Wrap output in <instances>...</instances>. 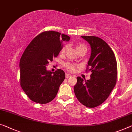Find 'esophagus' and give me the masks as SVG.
I'll return each instance as SVG.
<instances>
[{"mask_svg":"<svg viewBox=\"0 0 132 132\" xmlns=\"http://www.w3.org/2000/svg\"><path fill=\"white\" fill-rule=\"evenodd\" d=\"M71 76H72L71 75H70V74H65V77H66L67 78H70V77H71Z\"/></svg>","mask_w":132,"mask_h":132,"instance_id":"34e87169","label":"esophagus"}]
</instances>
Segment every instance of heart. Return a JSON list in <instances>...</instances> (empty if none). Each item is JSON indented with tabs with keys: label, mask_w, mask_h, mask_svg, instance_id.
<instances>
[{
	"label": "heart",
	"mask_w": 132,
	"mask_h": 132,
	"mask_svg": "<svg viewBox=\"0 0 132 132\" xmlns=\"http://www.w3.org/2000/svg\"><path fill=\"white\" fill-rule=\"evenodd\" d=\"M76 48L78 52H80V51H86L87 50L86 46L82 45V44H77V45L76 46ZM65 46H64V47L62 48L61 52L62 53H63V52H65ZM64 67L65 68V69L68 71L72 72L74 71L75 70H76L77 65L71 63V62H65V63L64 64Z\"/></svg>",
	"instance_id": "obj_1"
}]
</instances>
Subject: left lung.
I'll return each mask as SVG.
<instances>
[{
  "label": "left lung",
  "instance_id": "1",
  "mask_svg": "<svg viewBox=\"0 0 132 132\" xmlns=\"http://www.w3.org/2000/svg\"><path fill=\"white\" fill-rule=\"evenodd\" d=\"M81 37L91 46L92 53L87 71L92 74L90 80L77 77L74 90L77 98L84 106L94 108L106 101L116 84L117 61L114 54L104 40L94 36Z\"/></svg>",
  "mask_w": 132,
  "mask_h": 132
}]
</instances>
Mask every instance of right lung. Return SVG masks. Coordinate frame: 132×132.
Here are the masks:
<instances>
[{
  "label": "right lung",
  "mask_w": 132,
  "mask_h": 132,
  "mask_svg": "<svg viewBox=\"0 0 132 132\" xmlns=\"http://www.w3.org/2000/svg\"><path fill=\"white\" fill-rule=\"evenodd\" d=\"M70 39L60 32L45 31L34 38L26 47L19 62L20 82L32 101L46 104L56 97L65 74L61 69L54 72L47 71L46 66L58 55L63 42Z\"/></svg>",
  "instance_id": "obj_1"
}]
</instances>
